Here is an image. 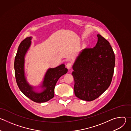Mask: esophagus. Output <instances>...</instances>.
<instances>
[{
	"mask_svg": "<svg viewBox=\"0 0 131 131\" xmlns=\"http://www.w3.org/2000/svg\"><path fill=\"white\" fill-rule=\"evenodd\" d=\"M72 65V63L69 62V63H68L67 64V65H66V67H67L68 69H70V68L71 67Z\"/></svg>",
	"mask_w": 131,
	"mask_h": 131,
	"instance_id": "1",
	"label": "esophagus"
}]
</instances>
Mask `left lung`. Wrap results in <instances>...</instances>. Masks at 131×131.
<instances>
[{
    "mask_svg": "<svg viewBox=\"0 0 131 131\" xmlns=\"http://www.w3.org/2000/svg\"><path fill=\"white\" fill-rule=\"evenodd\" d=\"M97 36L95 47L83 49L72 66L74 94L86 101L96 99L108 88L114 72V51L105 38Z\"/></svg>",
    "mask_w": 131,
    "mask_h": 131,
    "instance_id": "8db88e82",
    "label": "left lung"
}]
</instances>
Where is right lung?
<instances>
[{
    "label": "right lung",
    "instance_id": "right-lung-1",
    "mask_svg": "<svg viewBox=\"0 0 131 131\" xmlns=\"http://www.w3.org/2000/svg\"><path fill=\"white\" fill-rule=\"evenodd\" d=\"M31 37H27L18 46L14 60L15 76L17 84L23 94L36 103L46 102L54 97V88L59 79L67 73L68 69L64 64L54 68H49L44 78L42 87L44 88L41 92L34 90L26 81L24 72L25 55L31 45Z\"/></svg>",
    "mask_w": 131,
    "mask_h": 131
}]
</instances>
